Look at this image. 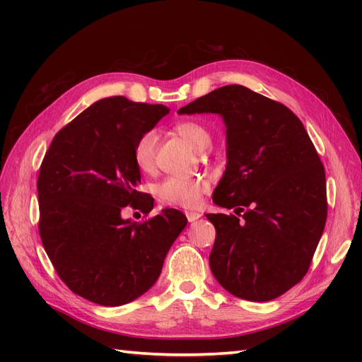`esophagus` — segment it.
Segmentation results:
<instances>
[{"label": "esophagus", "instance_id": "obj_1", "mask_svg": "<svg viewBox=\"0 0 362 362\" xmlns=\"http://www.w3.org/2000/svg\"><path fill=\"white\" fill-rule=\"evenodd\" d=\"M185 216H187V221L189 222H194V221H198V218L201 217V213H198V211H187V213H185Z\"/></svg>", "mask_w": 362, "mask_h": 362}]
</instances>
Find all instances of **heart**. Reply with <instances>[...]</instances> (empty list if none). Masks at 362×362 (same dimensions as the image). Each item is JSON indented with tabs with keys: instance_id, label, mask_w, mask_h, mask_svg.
Returning a JSON list of instances; mask_svg holds the SVG:
<instances>
[{
	"instance_id": "b5f03b06",
	"label": "heart",
	"mask_w": 362,
	"mask_h": 362,
	"mask_svg": "<svg viewBox=\"0 0 362 362\" xmlns=\"http://www.w3.org/2000/svg\"><path fill=\"white\" fill-rule=\"evenodd\" d=\"M177 134H180L187 144L202 151L210 146L211 136L198 122L184 120L175 127ZM157 154V133L146 131L141 134L133 148V158L136 166L141 172H151L156 164ZM208 189V182L204 178H189V177H168L160 181L156 187L158 199L168 205H180L185 208L196 206L201 202L202 194Z\"/></svg>"
}]
</instances>
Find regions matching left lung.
<instances>
[{
    "instance_id": "8db88e82",
    "label": "left lung",
    "mask_w": 362,
    "mask_h": 362,
    "mask_svg": "<svg viewBox=\"0 0 362 362\" xmlns=\"http://www.w3.org/2000/svg\"><path fill=\"white\" fill-rule=\"evenodd\" d=\"M214 113L226 127V168L213 202L234 214H205L216 228L210 267L235 298L267 302L308 272L323 234V164L290 108L229 84L180 108Z\"/></svg>"
}]
</instances>
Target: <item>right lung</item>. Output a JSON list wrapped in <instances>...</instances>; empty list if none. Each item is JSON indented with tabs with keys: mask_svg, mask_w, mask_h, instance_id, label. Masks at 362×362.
Returning <instances> with one entry per match:
<instances>
[{
	"mask_svg": "<svg viewBox=\"0 0 362 362\" xmlns=\"http://www.w3.org/2000/svg\"><path fill=\"white\" fill-rule=\"evenodd\" d=\"M170 110L161 104L104 98L52 139L42 161L39 233L62 281L81 298L120 306L158 279L187 217L166 208L144 223L124 218L129 205L148 214L149 194L137 192V139Z\"/></svg>",
	"mask_w": 362,
	"mask_h": 362,
	"instance_id": "right-lung-1",
	"label": "right lung"
}]
</instances>
